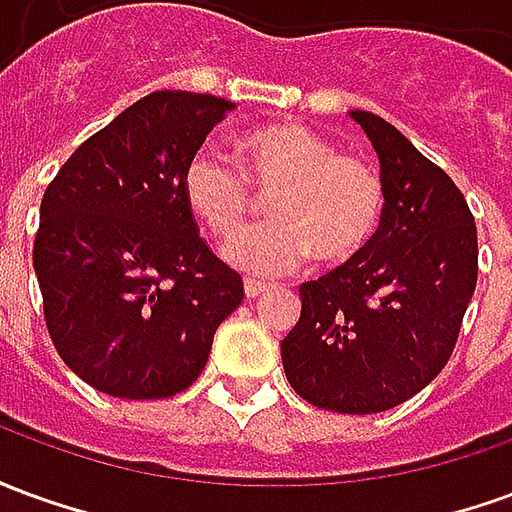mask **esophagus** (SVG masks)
I'll list each match as a JSON object with an SVG mask.
<instances>
[{
    "mask_svg": "<svg viewBox=\"0 0 512 512\" xmlns=\"http://www.w3.org/2000/svg\"><path fill=\"white\" fill-rule=\"evenodd\" d=\"M244 293H246V299H249V301L260 299V296L266 293V285H263V282H255V279H246Z\"/></svg>",
    "mask_w": 512,
    "mask_h": 512,
    "instance_id": "34e87169",
    "label": "esophagus"
}]
</instances>
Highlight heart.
Here are the masks:
<instances>
[{
  "label": "heart",
  "mask_w": 512,
  "mask_h": 512,
  "mask_svg": "<svg viewBox=\"0 0 512 512\" xmlns=\"http://www.w3.org/2000/svg\"><path fill=\"white\" fill-rule=\"evenodd\" d=\"M241 167L200 147L183 167L189 211L216 238H233L271 193L275 219L238 236L224 249L227 263L249 277L271 279L301 268L315 252L323 263L354 260L378 233L384 186L362 158L301 123H277L241 136ZM258 190L255 192L254 189Z\"/></svg>",
  "instance_id": "1"
}]
</instances>
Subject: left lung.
Listing matches in <instances>:
<instances>
[{
  "instance_id": "1",
  "label": "left lung",
  "mask_w": 512,
  "mask_h": 512,
  "mask_svg": "<svg viewBox=\"0 0 512 512\" xmlns=\"http://www.w3.org/2000/svg\"><path fill=\"white\" fill-rule=\"evenodd\" d=\"M348 117L376 150L384 213L354 260L301 285L282 365L312 406L378 414L447 365L477 285V227L450 175L395 126L359 109Z\"/></svg>"
}]
</instances>
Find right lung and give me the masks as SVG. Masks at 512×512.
<instances>
[{"mask_svg": "<svg viewBox=\"0 0 512 512\" xmlns=\"http://www.w3.org/2000/svg\"><path fill=\"white\" fill-rule=\"evenodd\" d=\"M145 95L73 153L40 202L32 263L62 362L98 392L158 400L197 381L244 282L200 238L183 167L233 112Z\"/></svg>", "mask_w": 512, "mask_h": 512, "instance_id": "obj_1", "label": "right lung"}]
</instances>
